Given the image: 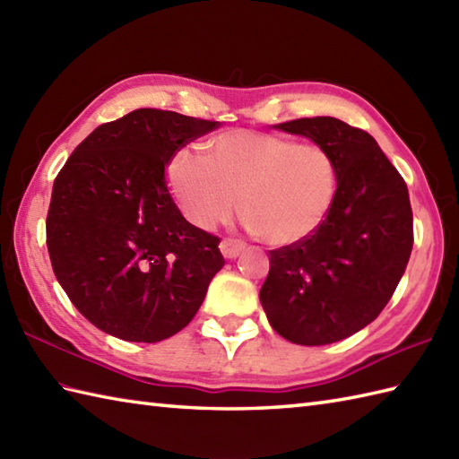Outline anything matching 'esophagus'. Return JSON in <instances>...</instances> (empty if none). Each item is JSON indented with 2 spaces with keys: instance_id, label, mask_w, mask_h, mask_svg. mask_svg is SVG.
<instances>
[{
  "instance_id": "esophagus-1",
  "label": "esophagus",
  "mask_w": 459,
  "mask_h": 459,
  "mask_svg": "<svg viewBox=\"0 0 459 459\" xmlns=\"http://www.w3.org/2000/svg\"><path fill=\"white\" fill-rule=\"evenodd\" d=\"M242 250H245V242L242 240H237V238L221 240V252L224 258H237Z\"/></svg>"
}]
</instances>
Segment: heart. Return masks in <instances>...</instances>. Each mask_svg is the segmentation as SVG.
Segmentation results:
<instances>
[{
	"instance_id": "1",
	"label": "heart",
	"mask_w": 459,
	"mask_h": 459,
	"mask_svg": "<svg viewBox=\"0 0 459 459\" xmlns=\"http://www.w3.org/2000/svg\"><path fill=\"white\" fill-rule=\"evenodd\" d=\"M168 183L189 222L211 230L237 209L270 247H290L321 227L333 204L337 169L316 142L280 134L229 130L203 143V155L179 150Z\"/></svg>"
}]
</instances>
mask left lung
Returning a JSON list of instances; mask_svg holds the SVG:
<instances>
[{
	"label": "left lung",
	"mask_w": 459,
	"mask_h": 459,
	"mask_svg": "<svg viewBox=\"0 0 459 459\" xmlns=\"http://www.w3.org/2000/svg\"><path fill=\"white\" fill-rule=\"evenodd\" d=\"M276 128L324 145L337 191L321 227L270 250L260 301L270 325L298 345H329L375 321L412 252V209L403 175L370 134L331 116Z\"/></svg>",
	"instance_id": "8db88e82"
}]
</instances>
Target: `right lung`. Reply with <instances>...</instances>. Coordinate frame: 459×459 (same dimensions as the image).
Instances as JSON below:
<instances>
[{
    "instance_id": "add662e5",
    "label": "right lung",
    "mask_w": 459,
    "mask_h": 459,
    "mask_svg": "<svg viewBox=\"0 0 459 459\" xmlns=\"http://www.w3.org/2000/svg\"><path fill=\"white\" fill-rule=\"evenodd\" d=\"M219 122L138 108L100 124L58 171L47 248L58 284L104 333L155 343L201 307L221 238L185 221L165 168Z\"/></svg>"
}]
</instances>
